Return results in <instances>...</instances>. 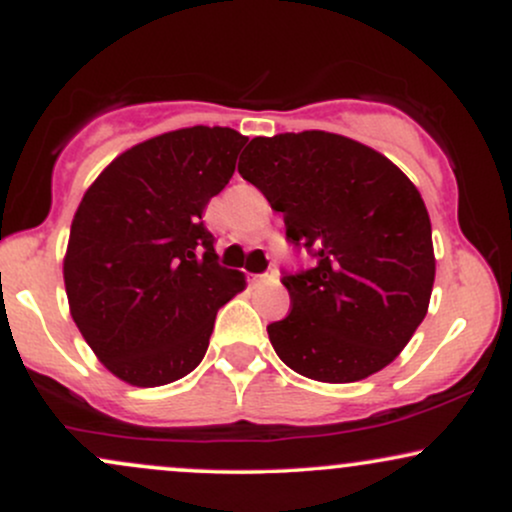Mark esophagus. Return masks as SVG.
I'll use <instances>...</instances> for the list:
<instances>
[{"mask_svg":"<svg viewBox=\"0 0 512 512\" xmlns=\"http://www.w3.org/2000/svg\"><path fill=\"white\" fill-rule=\"evenodd\" d=\"M276 274H255L252 276V284H267V281H274Z\"/></svg>","mask_w":512,"mask_h":512,"instance_id":"obj_1","label":"esophagus"}]
</instances>
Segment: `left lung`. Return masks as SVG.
Masks as SVG:
<instances>
[{"label":"left lung","instance_id":"8db88e82","mask_svg":"<svg viewBox=\"0 0 512 512\" xmlns=\"http://www.w3.org/2000/svg\"><path fill=\"white\" fill-rule=\"evenodd\" d=\"M238 173L284 214L313 269L286 274L276 356L320 383H356L402 354L428 313L436 255L424 199L390 158L342 134L255 137Z\"/></svg>","mask_w":512,"mask_h":512}]
</instances>
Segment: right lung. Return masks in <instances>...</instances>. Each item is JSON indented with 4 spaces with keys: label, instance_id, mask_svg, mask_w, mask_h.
<instances>
[{
    "label": "right lung",
    "instance_id": "right-lung-1",
    "mask_svg": "<svg viewBox=\"0 0 512 512\" xmlns=\"http://www.w3.org/2000/svg\"><path fill=\"white\" fill-rule=\"evenodd\" d=\"M248 137L185 127L120 154L88 187L64 255L69 313L115 378L158 387L207 354L221 305L245 274L216 262L202 214Z\"/></svg>",
    "mask_w": 512,
    "mask_h": 512
}]
</instances>
